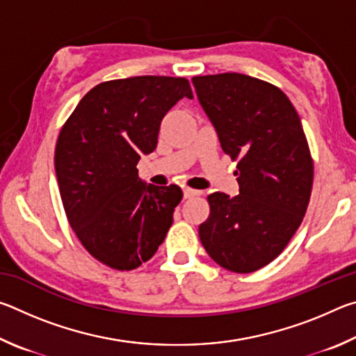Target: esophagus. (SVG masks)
<instances>
[{
	"label": "esophagus",
	"mask_w": 356,
	"mask_h": 356,
	"mask_svg": "<svg viewBox=\"0 0 356 356\" xmlns=\"http://www.w3.org/2000/svg\"><path fill=\"white\" fill-rule=\"evenodd\" d=\"M200 195H201V191H197V190L188 188V186H186V188H184V197H185V200H188V197H193V196H200Z\"/></svg>",
	"instance_id": "esophagus-1"
}]
</instances>
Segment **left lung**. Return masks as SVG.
I'll use <instances>...</instances> for the list:
<instances>
[{"label": "left lung", "mask_w": 356, "mask_h": 356, "mask_svg": "<svg viewBox=\"0 0 356 356\" xmlns=\"http://www.w3.org/2000/svg\"><path fill=\"white\" fill-rule=\"evenodd\" d=\"M221 147L238 160L240 195L212 193L202 246L222 268L251 273L278 257L308 209L314 165L291 100L243 74L193 76Z\"/></svg>", "instance_id": "8db88e82"}]
</instances>
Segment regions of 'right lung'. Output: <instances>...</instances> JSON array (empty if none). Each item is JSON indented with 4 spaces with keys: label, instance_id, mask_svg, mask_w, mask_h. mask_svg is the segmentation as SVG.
I'll return each instance as SVG.
<instances>
[{
    "label": "right lung",
    "instance_id": "1",
    "mask_svg": "<svg viewBox=\"0 0 356 356\" xmlns=\"http://www.w3.org/2000/svg\"><path fill=\"white\" fill-rule=\"evenodd\" d=\"M184 97L193 99L186 78L105 81L59 131L55 170L65 215L89 254L114 270L147 262L172 225L180 186L144 184L136 165L154 152L161 120Z\"/></svg>",
    "mask_w": 356,
    "mask_h": 356
}]
</instances>
